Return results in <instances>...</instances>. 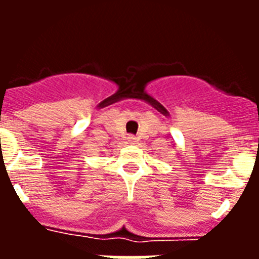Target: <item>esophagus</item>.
<instances>
[{
  "label": "esophagus",
  "mask_w": 259,
  "mask_h": 259,
  "mask_svg": "<svg viewBox=\"0 0 259 259\" xmlns=\"http://www.w3.org/2000/svg\"><path fill=\"white\" fill-rule=\"evenodd\" d=\"M127 139H128V143H130V144H135V143H136V137L132 136V135H130V136H128Z\"/></svg>",
  "instance_id": "34e87169"
}]
</instances>
